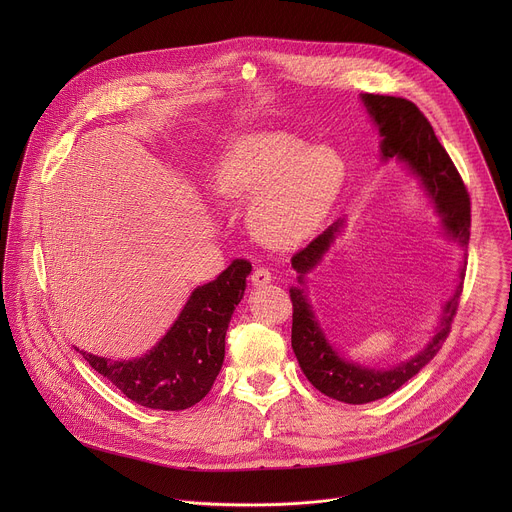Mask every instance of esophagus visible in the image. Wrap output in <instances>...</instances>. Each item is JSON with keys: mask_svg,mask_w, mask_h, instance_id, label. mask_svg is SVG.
I'll return each mask as SVG.
<instances>
[{"mask_svg": "<svg viewBox=\"0 0 512 512\" xmlns=\"http://www.w3.org/2000/svg\"><path fill=\"white\" fill-rule=\"evenodd\" d=\"M251 283H253L255 287H263V285L271 283V273H269L267 269H263V267H257V269L253 271V275H251Z\"/></svg>", "mask_w": 512, "mask_h": 512, "instance_id": "1", "label": "esophagus"}]
</instances>
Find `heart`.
I'll return each mask as SVG.
<instances>
[{
  "label": "heart",
  "mask_w": 512,
  "mask_h": 512,
  "mask_svg": "<svg viewBox=\"0 0 512 512\" xmlns=\"http://www.w3.org/2000/svg\"><path fill=\"white\" fill-rule=\"evenodd\" d=\"M344 182V162L326 145L283 131L239 137L216 158L208 188L221 202L243 204L247 227L267 247L291 249L322 225Z\"/></svg>",
  "instance_id": "b5f03b06"
}]
</instances>
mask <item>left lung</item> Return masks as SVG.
I'll use <instances>...</instances> for the list:
<instances>
[{
    "label": "left lung",
    "instance_id": "left-lung-1",
    "mask_svg": "<svg viewBox=\"0 0 512 512\" xmlns=\"http://www.w3.org/2000/svg\"><path fill=\"white\" fill-rule=\"evenodd\" d=\"M360 103L381 135V162L395 158L409 172L437 216L442 235L450 243L462 247L466 257L470 241V198L456 166L442 143L437 141L429 121L411 101L401 97L362 93ZM344 227L346 218L342 216L291 259V267L298 273V285L289 287V298L294 304L291 348L296 352L304 375L318 391L342 403L362 405L401 389L442 348L458 310L466 259L460 263L456 287L444 302L431 338L423 348L413 356L399 360L393 367H369V364L346 358L330 342L308 296V275L324 261Z\"/></svg>",
    "mask_w": 512,
    "mask_h": 512
}]
</instances>
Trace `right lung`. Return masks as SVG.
Masks as SVG:
<instances>
[{"mask_svg": "<svg viewBox=\"0 0 512 512\" xmlns=\"http://www.w3.org/2000/svg\"><path fill=\"white\" fill-rule=\"evenodd\" d=\"M251 263L237 259L214 281L192 289L168 332L145 354L107 358L77 350L91 367L141 407L182 411L206 397L223 369L225 336L245 296Z\"/></svg>", "mask_w": 512, "mask_h": 512, "instance_id": "right-lung-1", "label": "right lung"}]
</instances>
